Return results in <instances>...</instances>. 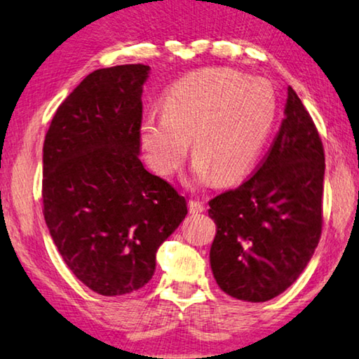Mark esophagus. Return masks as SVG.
Segmentation results:
<instances>
[{"label": "esophagus", "instance_id": "obj_1", "mask_svg": "<svg viewBox=\"0 0 359 359\" xmlns=\"http://www.w3.org/2000/svg\"><path fill=\"white\" fill-rule=\"evenodd\" d=\"M189 211H191L192 215L203 213V211H205V203L202 201H198V198H191V201H189Z\"/></svg>", "mask_w": 359, "mask_h": 359}]
</instances>
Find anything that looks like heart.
I'll return each instance as SVG.
<instances>
[{"instance_id":"heart-1","label":"heart","mask_w":359,"mask_h":359,"mask_svg":"<svg viewBox=\"0 0 359 359\" xmlns=\"http://www.w3.org/2000/svg\"><path fill=\"white\" fill-rule=\"evenodd\" d=\"M278 98L270 82L227 68L205 69L181 79L163 100V114L140 124V144L156 173L173 175L192 138V172L198 181L242 178L266 144Z\"/></svg>"}]
</instances>
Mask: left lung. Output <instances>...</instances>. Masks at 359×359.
Segmentation results:
<instances>
[{
	"label": "left lung",
	"instance_id": "1",
	"mask_svg": "<svg viewBox=\"0 0 359 359\" xmlns=\"http://www.w3.org/2000/svg\"><path fill=\"white\" fill-rule=\"evenodd\" d=\"M323 181L320 133L287 87L285 119L255 175L208 202L210 264L226 294L266 302L299 278L321 237Z\"/></svg>",
	"mask_w": 359,
	"mask_h": 359
}]
</instances>
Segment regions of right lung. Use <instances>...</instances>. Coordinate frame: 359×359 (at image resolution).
Returning a JSON list of instances; mask_svg holds the SVG:
<instances>
[{
	"label": "right lung",
	"mask_w": 359,
	"mask_h": 359,
	"mask_svg": "<svg viewBox=\"0 0 359 359\" xmlns=\"http://www.w3.org/2000/svg\"><path fill=\"white\" fill-rule=\"evenodd\" d=\"M146 65L95 69L58 107L43 148V213L69 270L102 296L143 287L187 215L140 161Z\"/></svg>",
	"instance_id": "1"
}]
</instances>
